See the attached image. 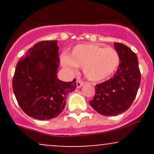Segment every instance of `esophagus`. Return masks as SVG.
<instances>
[{
    "instance_id": "esophagus-1",
    "label": "esophagus",
    "mask_w": 154,
    "mask_h": 154,
    "mask_svg": "<svg viewBox=\"0 0 154 154\" xmlns=\"http://www.w3.org/2000/svg\"><path fill=\"white\" fill-rule=\"evenodd\" d=\"M76 83H77V88H81L83 85L85 84V82H83V81L81 80V79H77V82H76Z\"/></svg>"
}]
</instances>
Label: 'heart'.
<instances>
[{
	"instance_id": "1",
	"label": "heart",
	"mask_w": 154,
	"mask_h": 154,
	"mask_svg": "<svg viewBox=\"0 0 154 154\" xmlns=\"http://www.w3.org/2000/svg\"><path fill=\"white\" fill-rule=\"evenodd\" d=\"M119 56L111 47L97 44H81L72 49L69 56H63V65L70 69L82 67L85 77L91 81H101L114 74L119 64Z\"/></svg>"
}]
</instances>
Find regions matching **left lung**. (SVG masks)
Wrapping results in <instances>:
<instances>
[{"mask_svg": "<svg viewBox=\"0 0 154 154\" xmlns=\"http://www.w3.org/2000/svg\"><path fill=\"white\" fill-rule=\"evenodd\" d=\"M119 54V68L114 77L95 85V94L89 102L97 112L116 116L127 111L135 100L140 85V71L137 55L127 45L114 43Z\"/></svg>", "mask_w": 154, "mask_h": 154, "instance_id": "8db88e82", "label": "left lung"}]
</instances>
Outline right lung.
Wrapping results in <instances>:
<instances>
[{"label":"right lung","instance_id":"add662e5","mask_svg":"<svg viewBox=\"0 0 154 154\" xmlns=\"http://www.w3.org/2000/svg\"><path fill=\"white\" fill-rule=\"evenodd\" d=\"M57 40L36 43L19 60L15 69L12 88L19 106L28 116L51 119L62 112L67 95L77 88L76 79H57L60 60Z\"/></svg>","mask_w":154,"mask_h":154}]
</instances>
